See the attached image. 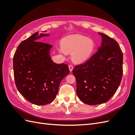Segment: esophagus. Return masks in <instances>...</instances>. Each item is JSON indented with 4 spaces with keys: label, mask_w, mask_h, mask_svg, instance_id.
I'll use <instances>...</instances> for the list:
<instances>
[{
    "label": "esophagus",
    "mask_w": 135,
    "mask_h": 135,
    "mask_svg": "<svg viewBox=\"0 0 135 135\" xmlns=\"http://www.w3.org/2000/svg\"><path fill=\"white\" fill-rule=\"evenodd\" d=\"M69 70H70V71H72V70H73V66L72 65H69Z\"/></svg>",
    "instance_id": "obj_1"
}]
</instances>
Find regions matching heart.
<instances>
[{"label": "heart", "instance_id": "b5f03b06", "mask_svg": "<svg viewBox=\"0 0 135 135\" xmlns=\"http://www.w3.org/2000/svg\"><path fill=\"white\" fill-rule=\"evenodd\" d=\"M62 47L59 49L62 54L71 53L72 59L76 63H81L88 60L95 47L93 40L80 34L68 36L62 42Z\"/></svg>", "mask_w": 135, "mask_h": 135}]
</instances>
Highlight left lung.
Segmentation results:
<instances>
[{
	"instance_id": "1",
	"label": "left lung",
	"mask_w": 135,
	"mask_h": 135,
	"mask_svg": "<svg viewBox=\"0 0 135 135\" xmlns=\"http://www.w3.org/2000/svg\"><path fill=\"white\" fill-rule=\"evenodd\" d=\"M102 43L86 62L75 66L76 93L84 103H105L115 94L123 76V54L115 39L99 32Z\"/></svg>"
}]
</instances>
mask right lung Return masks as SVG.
<instances>
[{
  "label": "right lung",
  "mask_w": 135,
  "mask_h": 135,
  "mask_svg": "<svg viewBox=\"0 0 135 135\" xmlns=\"http://www.w3.org/2000/svg\"><path fill=\"white\" fill-rule=\"evenodd\" d=\"M45 32V31H44ZM46 34L38 32L20 43L13 56L16 87L31 103L44 105L54 101L61 81L69 73L64 64H56L50 55L51 45L38 41Z\"/></svg>",
  "instance_id": "right-lung-1"
}]
</instances>
